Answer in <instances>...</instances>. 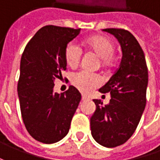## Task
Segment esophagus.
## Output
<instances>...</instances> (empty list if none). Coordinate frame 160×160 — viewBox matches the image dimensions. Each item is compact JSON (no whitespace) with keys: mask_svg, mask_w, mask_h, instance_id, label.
Returning <instances> with one entry per match:
<instances>
[{"mask_svg":"<svg viewBox=\"0 0 160 160\" xmlns=\"http://www.w3.org/2000/svg\"><path fill=\"white\" fill-rule=\"evenodd\" d=\"M88 100V97H86L85 95H82V101H86Z\"/></svg>","mask_w":160,"mask_h":160,"instance_id":"1","label":"esophagus"}]
</instances>
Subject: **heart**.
<instances>
[{
    "mask_svg": "<svg viewBox=\"0 0 160 160\" xmlns=\"http://www.w3.org/2000/svg\"><path fill=\"white\" fill-rule=\"evenodd\" d=\"M84 46L90 52L96 55L102 67L108 68L115 62V44L105 36H92L84 41ZM82 57L81 48L75 42H69L65 49L66 63L70 68H76ZM72 84L80 92L87 93L102 83V78L97 74H91L85 71L75 73L71 77Z\"/></svg>",
    "mask_w": 160,
    "mask_h": 160,
    "instance_id": "1",
    "label": "heart"
}]
</instances>
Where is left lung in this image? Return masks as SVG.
<instances>
[{
    "label": "left lung",
    "instance_id": "left-lung-1",
    "mask_svg": "<svg viewBox=\"0 0 160 160\" xmlns=\"http://www.w3.org/2000/svg\"><path fill=\"white\" fill-rule=\"evenodd\" d=\"M122 49V59L108 83L99 90L110 92L111 99L103 106L102 100H93L96 110L90 119L91 132L99 144L114 148L124 144L134 132L146 106L148 68L138 41L129 31L106 28Z\"/></svg>",
    "mask_w": 160,
    "mask_h": 160
}]
</instances>
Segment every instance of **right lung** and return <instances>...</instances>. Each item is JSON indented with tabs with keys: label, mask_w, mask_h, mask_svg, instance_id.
Wrapping results in <instances>:
<instances>
[{
	"label": "right lung",
	"mask_w": 160,
	"mask_h": 160,
	"mask_svg": "<svg viewBox=\"0 0 160 160\" xmlns=\"http://www.w3.org/2000/svg\"><path fill=\"white\" fill-rule=\"evenodd\" d=\"M74 29L45 26L28 42L22 54L18 94L21 116L29 134L51 144L68 134L81 101L79 91L70 85L62 93L53 92L54 82L66 70L65 49L80 33Z\"/></svg>",
	"instance_id": "right-lung-1"
}]
</instances>
